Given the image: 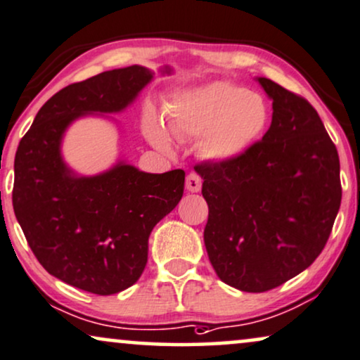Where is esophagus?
<instances>
[{"label":"esophagus","mask_w":360,"mask_h":360,"mask_svg":"<svg viewBox=\"0 0 360 360\" xmlns=\"http://www.w3.org/2000/svg\"><path fill=\"white\" fill-rule=\"evenodd\" d=\"M200 188H202V179L197 174H188V176H186V190L188 191H200Z\"/></svg>","instance_id":"esophagus-1"}]
</instances>
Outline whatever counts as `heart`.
<instances>
[{"label":"heart","instance_id":"1","mask_svg":"<svg viewBox=\"0 0 360 360\" xmlns=\"http://www.w3.org/2000/svg\"><path fill=\"white\" fill-rule=\"evenodd\" d=\"M269 122V107L256 92L231 82H212L190 91L170 110V127L181 135H202L200 152L230 160L248 150ZM157 142L165 139L155 130Z\"/></svg>","mask_w":360,"mask_h":360}]
</instances>
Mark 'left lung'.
I'll use <instances>...</instances> for the list:
<instances>
[{"mask_svg": "<svg viewBox=\"0 0 360 360\" xmlns=\"http://www.w3.org/2000/svg\"><path fill=\"white\" fill-rule=\"evenodd\" d=\"M273 99L263 139L230 160L202 162L205 246L218 278L264 292L304 271L324 250L342 186L338 148L304 97L258 79Z\"/></svg>", "mask_w": 360, "mask_h": 360, "instance_id": "obj_1", "label": "left lung"}]
</instances>
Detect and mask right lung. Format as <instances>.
Here are the masks:
<instances>
[{
    "instance_id": "add662e5",
    "label": "right lung",
    "mask_w": 360,
    "mask_h": 360,
    "mask_svg": "<svg viewBox=\"0 0 360 360\" xmlns=\"http://www.w3.org/2000/svg\"><path fill=\"white\" fill-rule=\"evenodd\" d=\"M152 79L130 66L60 89L37 112L15 157L13 208L27 245L49 274L109 296L137 281L153 226L181 200L185 172L146 174L119 163L76 176L60 158V139L87 112H119Z\"/></svg>"
}]
</instances>
